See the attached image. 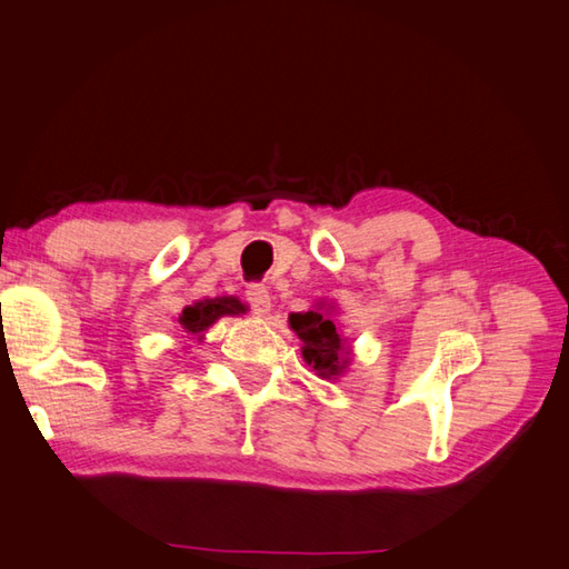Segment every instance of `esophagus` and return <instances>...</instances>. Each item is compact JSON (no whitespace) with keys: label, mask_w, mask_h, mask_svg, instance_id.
<instances>
[{"label":"esophagus","mask_w":569,"mask_h":569,"mask_svg":"<svg viewBox=\"0 0 569 569\" xmlns=\"http://www.w3.org/2000/svg\"><path fill=\"white\" fill-rule=\"evenodd\" d=\"M246 298H249V303L253 308L256 316H266L271 311V296H268L266 286H249V291H246Z\"/></svg>","instance_id":"esophagus-1"}]
</instances>
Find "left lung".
Returning <instances> with one entry per match:
<instances>
[{
	"label": "left lung",
	"mask_w": 569,
	"mask_h": 569,
	"mask_svg": "<svg viewBox=\"0 0 569 569\" xmlns=\"http://www.w3.org/2000/svg\"><path fill=\"white\" fill-rule=\"evenodd\" d=\"M336 313L338 308L333 301H318L308 311L288 316V326L293 328V333L303 343V360L323 380H338L353 360V348L348 346V338L340 333Z\"/></svg>",
	"instance_id": "obj_1"
}]
</instances>
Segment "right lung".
Instances as JSON below:
<instances>
[{
	"mask_svg": "<svg viewBox=\"0 0 569 569\" xmlns=\"http://www.w3.org/2000/svg\"><path fill=\"white\" fill-rule=\"evenodd\" d=\"M249 311V306L241 303L236 296H216V298H201L193 306H186L179 316V326L183 333L193 338H203L206 330H209L216 320L223 316H243Z\"/></svg>",
	"mask_w": 569,
	"mask_h": 569,
	"instance_id": "obj_1",
	"label": "right lung"
}]
</instances>
